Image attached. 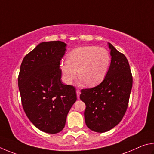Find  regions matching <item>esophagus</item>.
Wrapping results in <instances>:
<instances>
[{
	"label": "esophagus",
	"mask_w": 154,
	"mask_h": 154,
	"mask_svg": "<svg viewBox=\"0 0 154 154\" xmlns=\"http://www.w3.org/2000/svg\"><path fill=\"white\" fill-rule=\"evenodd\" d=\"M76 95H77L78 99H79V98H80V90H79V89L76 90Z\"/></svg>",
	"instance_id": "obj_1"
}]
</instances>
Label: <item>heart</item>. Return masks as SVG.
<instances>
[{
	"label": "heart",
	"instance_id": "heart-1",
	"mask_svg": "<svg viewBox=\"0 0 154 154\" xmlns=\"http://www.w3.org/2000/svg\"><path fill=\"white\" fill-rule=\"evenodd\" d=\"M110 55L106 48L96 46H86L72 50L67 60L60 63L63 81L71 84L78 71L81 81L89 87L95 86L104 79L109 67Z\"/></svg>",
	"mask_w": 154,
	"mask_h": 154
}]
</instances>
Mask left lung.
Returning a JSON list of instances; mask_svg holds the SVG:
<instances>
[{
  "mask_svg": "<svg viewBox=\"0 0 154 154\" xmlns=\"http://www.w3.org/2000/svg\"><path fill=\"white\" fill-rule=\"evenodd\" d=\"M111 64L104 80L99 85L81 90L85 102V123L97 133L115 127L125 116L133 87V75L126 56L109 43Z\"/></svg>",
  "mask_w": 154,
  "mask_h": 154,
  "instance_id": "8db88e82",
  "label": "left lung"
}]
</instances>
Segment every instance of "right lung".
Here are the masks:
<instances>
[{
	"label": "right lung",
	"instance_id": "1",
	"mask_svg": "<svg viewBox=\"0 0 154 154\" xmlns=\"http://www.w3.org/2000/svg\"><path fill=\"white\" fill-rule=\"evenodd\" d=\"M63 42H43L24 57L18 87L24 112L39 130L56 134L63 130L67 115L76 101L75 88L61 82L60 61Z\"/></svg>",
	"mask_w": 154,
	"mask_h": 154
}]
</instances>
